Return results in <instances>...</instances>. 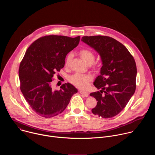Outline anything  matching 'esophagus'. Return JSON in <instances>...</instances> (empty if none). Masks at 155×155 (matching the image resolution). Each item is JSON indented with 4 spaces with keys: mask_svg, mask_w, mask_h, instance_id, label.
I'll list each match as a JSON object with an SVG mask.
<instances>
[{
    "mask_svg": "<svg viewBox=\"0 0 155 155\" xmlns=\"http://www.w3.org/2000/svg\"><path fill=\"white\" fill-rule=\"evenodd\" d=\"M79 92H80V93H81V94L84 95L85 97H88V96H89V93H88L86 92V91H82V90H80Z\"/></svg>",
    "mask_w": 155,
    "mask_h": 155,
    "instance_id": "34e87169",
    "label": "esophagus"
}]
</instances>
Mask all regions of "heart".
Here are the masks:
<instances>
[{
  "mask_svg": "<svg viewBox=\"0 0 155 155\" xmlns=\"http://www.w3.org/2000/svg\"><path fill=\"white\" fill-rule=\"evenodd\" d=\"M78 54L84 62L88 65H91V68L95 72H98L101 70V65L100 63L94 62L95 60L94 53L90 49L83 48L78 51ZM73 54L72 53H69L65 56L64 64L65 67H69ZM69 81L75 86L80 89H86L90 84V83L93 80V77L90 75H83L76 73L69 78Z\"/></svg>",
  "mask_w": 155,
  "mask_h": 155,
  "instance_id": "heart-1",
  "label": "heart"
}]
</instances>
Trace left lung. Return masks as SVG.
<instances>
[{
  "instance_id": "8db88e82",
  "label": "left lung",
  "mask_w": 155,
  "mask_h": 155,
  "mask_svg": "<svg viewBox=\"0 0 155 155\" xmlns=\"http://www.w3.org/2000/svg\"><path fill=\"white\" fill-rule=\"evenodd\" d=\"M81 41L101 55L102 67L94 85L101 89L91 96L97 101L91 110L103 118L117 115L126 106L136 88L137 67L134 57L121 43L105 35L84 36Z\"/></svg>"
}]
</instances>
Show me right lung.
Wrapping results in <instances>:
<instances>
[{
	"label": "right lung",
	"mask_w": 155,
	"mask_h": 155,
	"mask_svg": "<svg viewBox=\"0 0 155 155\" xmlns=\"http://www.w3.org/2000/svg\"><path fill=\"white\" fill-rule=\"evenodd\" d=\"M80 36H43L26 50L19 68L20 90L34 111L44 118L61 114L77 90L71 84H62L59 90L51 86L54 75L64 66L67 54L79 43Z\"/></svg>",
	"instance_id": "add662e5"
}]
</instances>
